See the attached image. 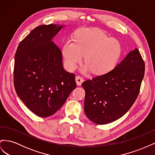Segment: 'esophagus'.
<instances>
[{
	"mask_svg": "<svg viewBox=\"0 0 155 155\" xmlns=\"http://www.w3.org/2000/svg\"><path fill=\"white\" fill-rule=\"evenodd\" d=\"M83 81L84 80H83V79L82 77L79 76H77L76 77V81L77 85L78 86H80L81 85V83L83 82Z\"/></svg>",
	"mask_w": 155,
	"mask_h": 155,
	"instance_id": "34e87169",
	"label": "esophagus"
}]
</instances>
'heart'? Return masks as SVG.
<instances>
[{"label": "heart", "mask_w": 155, "mask_h": 155, "mask_svg": "<svg viewBox=\"0 0 155 155\" xmlns=\"http://www.w3.org/2000/svg\"><path fill=\"white\" fill-rule=\"evenodd\" d=\"M122 53L120 42L96 28H84L79 30L74 40L68 39L62 48L64 64L66 68L73 71L81 63L85 55L86 64L83 73L92 70L96 75H104L113 70Z\"/></svg>", "instance_id": "obj_1"}]
</instances>
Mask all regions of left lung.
<instances>
[{
    "instance_id": "left-lung-1",
    "label": "left lung",
    "mask_w": 155,
    "mask_h": 155,
    "mask_svg": "<svg viewBox=\"0 0 155 155\" xmlns=\"http://www.w3.org/2000/svg\"><path fill=\"white\" fill-rule=\"evenodd\" d=\"M144 72V61L135 48L109 73L84 81L87 118L104 125L122 117L137 100Z\"/></svg>"
}]
</instances>
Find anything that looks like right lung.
<instances>
[{
    "instance_id": "right-lung-1",
    "label": "right lung",
    "mask_w": 155,
    "mask_h": 155,
    "mask_svg": "<svg viewBox=\"0 0 155 155\" xmlns=\"http://www.w3.org/2000/svg\"><path fill=\"white\" fill-rule=\"evenodd\" d=\"M64 26H37L18 46L13 83L20 99L39 117L55 113L76 88L75 75L63 67L62 54L52 39Z\"/></svg>"
}]
</instances>
